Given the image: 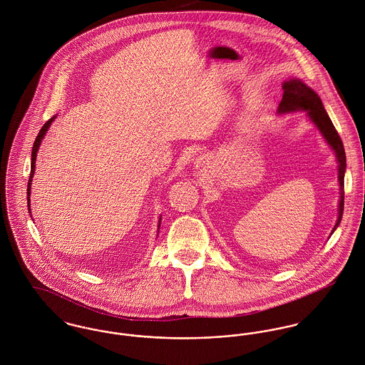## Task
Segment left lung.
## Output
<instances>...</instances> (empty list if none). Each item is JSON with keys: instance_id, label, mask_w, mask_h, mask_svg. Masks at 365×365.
Returning <instances> with one entry per match:
<instances>
[{"instance_id": "left-lung-1", "label": "left lung", "mask_w": 365, "mask_h": 365, "mask_svg": "<svg viewBox=\"0 0 365 365\" xmlns=\"http://www.w3.org/2000/svg\"><path fill=\"white\" fill-rule=\"evenodd\" d=\"M283 99L279 105V112L287 113L294 110H305L309 116V119L318 125L322 135L329 143V145L334 150L337 163H339V183H340V202H339V218L333 228V231L337 228V225L341 221L343 208H344V170H346V153L341 143V138L334 128L333 123L329 119L321 98L317 95L314 89L307 86L305 83L297 78H292L289 81L283 83Z\"/></svg>"}]
</instances>
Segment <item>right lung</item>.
I'll return each mask as SVG.
<instances>
[{"instance_id": "1", "label": "right lung", "mask_w": 365, "mask_h": 365, "mask_svg": "<svg viewBox=\"0 0 365 365\" xmlns=\"http://www.w3.org/2000/svg\"><path fill=\"white\" fill-rule=\"evenodd\" d=\"M54 120V118H51V119H48L47 122L43 124V127L41 128V131H39V134H38V137H36V140H35V143H34V147H32V161H31V176H29V182H28V208L31 207V202H29V196H31V182H32V178H34V173H35V163H36V154H38V150H39V145H41V138L44 137V134H46V131H47V128L50 127V124L51 122ZM31 210V208H29Z\"/></svg>"}]
</instances>
